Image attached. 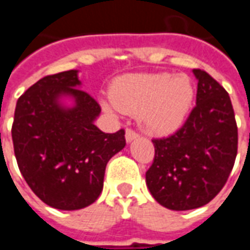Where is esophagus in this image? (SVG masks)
<instances>
[{
    "instance_id": "obj_1",
    "label": "esophagus",
    "mask_w": 250,
    "mask_h": 250,
    "mask_svg": "<svg viewBox=\"0 0 250 250\" xmlns=\"http://www.w3.org/2000/svg\"><path fill=\"white\" fill-rule=\"evenodd\" d=\"M138 136H139V134H138L136 131L132 130V128H127V130H125V141L127 142L134 141Z\"/></svg>"
}]
</instances>
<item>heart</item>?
<instances>
[{"label":"heart","instance_id":"1","mask_svg":"<svg viewBox=\"0 0 250 250\" xmlns=\"http://www.w3.org/2000/svg\"><path fill=\"white\" fill-rule=\"evenodd\" d=\"M108 112H139L141 125L154 134H170L184 123L191 108L194 88L185 75L134 73L116 79L109 91Z\"/></svg>","mask_w":250,"mask_h":250}]
</instances>
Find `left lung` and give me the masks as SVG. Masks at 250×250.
Segmentation results:
<instances>
[{
	"mask_svg": "<svg viewBox=\"0 0 250 250\" xmlns=\"http://www.w3.org/2000/svg\"><path fill=\"white\" fill-rule=\"evenodd\" d=\"M198 80L195 107L173 135L152 139L155 155L146 184L158 204L191 210L209 204L234 166L238 131L229 93L208 72Z\"/></svg>",
	"mask_w": 250,
	"mask_h": 250,
	"instance_id": "1",
	"label": "left lung"
}]
</instances>
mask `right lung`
I'll return each mask as SVG.
<instances>
[{
    "label": "right lung",
    "instance_id": "right-lung-1",
    "mask_svg": "<svg viewBox=\"0 0 250 250\" xmlns=\"http://www.w3.org/2000/svg\"><path fill=\"white\" fill-rule=\"evenodd\" d=\"M77 71L40 79L17 100L12 125L14 155L32 191L55 209L93 204L103 190L105 166L125 146V130L105 134L93 125L95 99L79 88ZM71 96L75 105L58 99Z\"/></svg>",
    "mask_w": 250,
    "mask_h": 250
}]
</instances>
